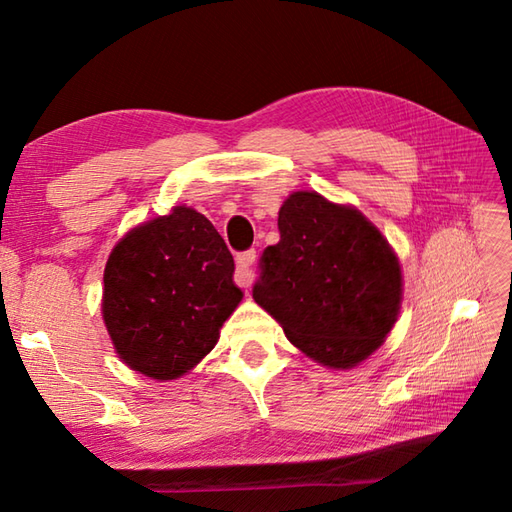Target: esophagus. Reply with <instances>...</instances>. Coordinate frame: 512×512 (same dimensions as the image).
I'll use <instances>...</instances> for the list:
<instances>
[{
	"label": "esophagus",
	"instance_id": "obj_1",
	"mask_svg": "<svg viewBox=\"0 0 512 512\" xmlns=\"http://www.w3.org/2000/svg\"><path fill=\"white\" fill-rule=\"evenodd\" d=\"M255 250H244V253L237 255V270H235V284L242 288H250L253 284V266L255 264Z\"/></svg>",
	"mask_w": 512,
	"mask_h": 512
}]
</instances>
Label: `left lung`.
Here are the masks:
<instances>
[{
	"label": "left lung",
	"instance_id": "left-lung-1",
	"mask_svg": "<svg viewBox=\"0 0 512 512\" xmlns=\"http://www.w3.org/2000/svg\"><path fill=\"white\" fill-rule=\"evenodd\" d=\"M279 242L259 259L253 299L290 343L325 367L350 369L394 328L398 257L354 206L295 191L279 209Z\"/></svg>",
	"mask_w": 512,
	"mask_h": 512
}]
</instances>
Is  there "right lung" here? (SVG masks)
Listing matches in <instances>:
<instances>
[{
  "label": "right lung",
  "mask_w": 512,
  "mask_h": 512,
  "mask_svg": "<svg viewBox=\"0 0 512 512\" xmlns=\"http://www.w3.org/2000/svg\"><path fill=\"white\" fill-rule=\"evenodd\" d=\"M233 270L222 235L189 206L129 231L103 275V319L123 363L154 380L198 365L244 297Z\"/></svg>",
  "instance_id": "obj_1"
}]
</instances>
